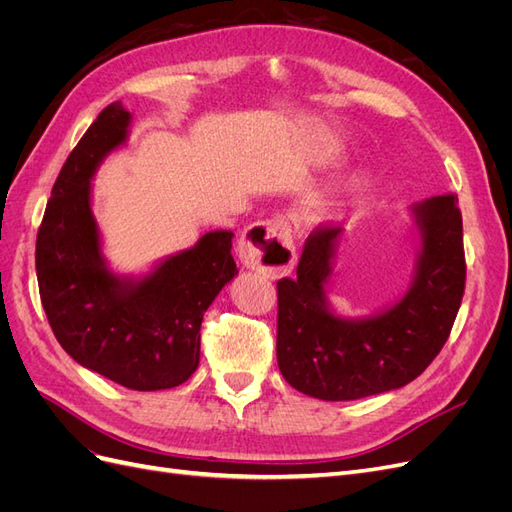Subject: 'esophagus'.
<instances>
[{
    "label": "esophagus",
    "instance_id": "34e87169",
    "mask_svg": "<svg viewBox=\"0 0 512 512\" xmlns=\"http://www.w3.org/2000/svg\"><path fill=\"white\" fill-rule=\"evenodd\" d=\"M239 258L245 267L265 273L271 280L288 275L297 262L290 222L273 218L252 224L239 241Z\"/></svg>",
    "mask_w": 512,
    "mask_h": 512
}]
</instances>
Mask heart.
<instances>
[{
	"label": "heart",
	"instance_id": "b5f03b06",
	"mask_svg": "<svg viewBox=\"0 0 512 512\" xmlns=\"http://www.w3.org/2000/svg\"><path fill=\"white\" fill-rule=\"evenodd\" d=\"M369 185V177L363 170H354V173H348L342 181L337 185V192L344 194V196H354V194H361Z\"/></svg>",
	"mask_w": 512,
	"mask_h": 512
}]
</instances>
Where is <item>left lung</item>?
<instances>
[{"label":"left lung","instance_id":"1","mask_svg":"<svg viewBox=\"0 0 512 512\" xmlns=\"http://www.w3.org/2000/svg\"><path fill=\"white\" fill-rule=\"evenodd\" d=\"M418 232L412 282L401 299L365 318L333 312L327 286L344 228L318 226L297 277L277 282V365L309 397L352 401L401 389L446 344L466 286L463 224L455 194L410 207Z\"/></svg>","mask_w":512,"mask_h":512}]
</instances>
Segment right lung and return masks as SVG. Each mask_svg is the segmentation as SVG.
<instances>
[{"label": "right lung", "instance_id": "add662e5", "mask_svg": "<svg viewBox=\"0 0 512 512\" xmlns=\"http://www.w3.org/2000/svg\"><path fill=\"white\" fill-rule=\"evenodd\" d=\"M132 115L108 104L72 149L36 239V273L51 329L72 359L134 391L173 389L200 361V322L239 273L232 232L213 230L145 275L108 269L91 211V179L126 145Z\"/></svg>", "mask_w": 512, "mask_h": 512}]
</instances>
